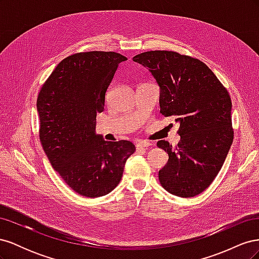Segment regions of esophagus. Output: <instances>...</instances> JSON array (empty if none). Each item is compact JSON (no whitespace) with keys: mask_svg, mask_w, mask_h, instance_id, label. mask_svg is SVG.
I'll return each mask as SVG.
<instances>
[{"mask_svg":"<svg viewBox=\"0 0 259 259\" xmlns=\"http://www.w3.org/2000/svg\"><path fill=\"white\" fill-rule=\"evenodd\" d=\"M149 146H151V144L149 142H146V140H143V142H138L136 144L137 149H143V148H148Z\"/></svg>","mask_w":259,"mask_h":259,"instance_id":"esophagus-1","label":"esophagus"}]
</instances>
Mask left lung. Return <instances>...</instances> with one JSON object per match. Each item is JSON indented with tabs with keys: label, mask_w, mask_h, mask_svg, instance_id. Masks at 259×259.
<instances>
[{
	"label": "left lung",
	"mask_w": 259,
	"mask_h": 259,
	"mask_svg": "<svg viewBox=\"0 0 259 259\" xmlns=\"http://www.w3.org/2000/svg\"><path fill=\"white\" fill-rule=\"evenodd\" d=\"M133 60L149 69L159 84L161 113L179 123L175 149L165 140L156 144L168 154L159 170L160 183L177 197L198 195L213 183L233 142L229 93L197 58L150 51Z\"/></svg>",
	"instance_id": "8db88e82"
}]
</instances>
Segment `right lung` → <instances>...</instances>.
<instances>
[{
    "label": "right lung",
    "instance_id": "right-lung-1",
    "mask_svg": "<svg viewBox=\"0 0 259 259\" xmlns=\"http://www.w3.org/2000/svg\"><path fill=\"white\" fill-rule=\"evenodd\" d=\"M126 59L114 52L73 54L59 62L38 93L44 152L66 184L83 197L111 192L136 150L128 140L106 142L95 131L107 89Z\"/></svg>",
    "mask_w": 259,
    "mask_h": 259
}]
</instances>
